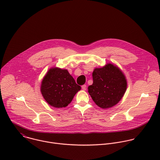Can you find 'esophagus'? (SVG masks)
Segmentation results:
<instances>
[{"label": "esophagus", "instance_id": "obj_1", "mask_svg": "<svg viewBox=\"0 0 160 160\" xmlns=\"http://www.w3.org/2000/svg\"><path fill=\"white\" fill-rule=\"evenodd\" d=\"M82 90H86V88H87V86H86V85H82Z\"/></svg>", "mask_w": 160, "mask_h": 160}]
</instances>
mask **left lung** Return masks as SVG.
Wrapping results in <instances>:
<instances>
[{
	"instance_id": "left-lung-1",
	"label": "left lung",
	"mask_w": 160,
	"mask_h": 160,
	"mask_svg": "<svg viewBox=\"0 0 160 160\" xmlns=\"http://www.w3.org/2000/svg\"><path fill=\"white\" fill-rule=\"evenodd\" d=\"M93 83L88 87V92L94 102L102 109L112 108L123 97L127 81L123 72L112 63L96 68L92 73Z\"/></svg>"
}]
</instances>
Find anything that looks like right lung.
<instances>
[{
    "instance_id": "add662e5",
    "label": "right lung",
    "mask_w": 160,
    "mask_h": 160,
    "mask_svg": "<svg viewBox=\"0 0 160 160\" xmlns=\"http://www.w3.org/2000/svg\"><path fill=\"white\" fill-rule=\"evenodd\" d=\"M80 89L81 87L76 83L67 70L58 67L50 68L43 78L40 86L45 101L56 108L66 107Z\"/></svg>"
}]
</instances>
